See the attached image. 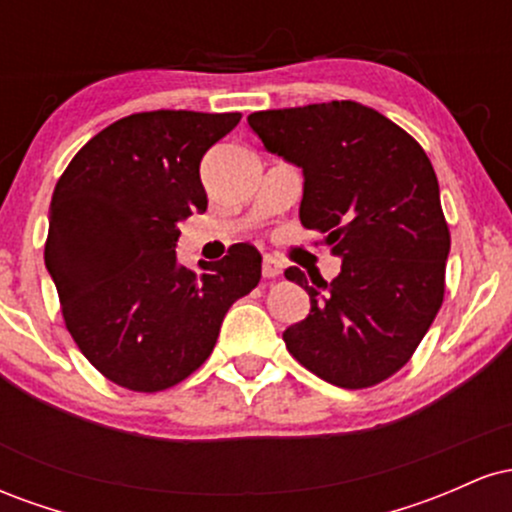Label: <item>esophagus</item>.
Listing matches in <instances>:
<instances>
[{
    "label": "esophagus",
    "instance_id": "1",
    "mask_svg": "<svg viewBox=\"0 0 512 512\" xmlns=\"http://www.w3.org/2000/svg\"><path fill=\"white\" fill-rule=\"evenodd\" d=\"M281 272H284V264H281L279 260H274V257L264 255V260H262L264 279H276V276H279Z\"/></svg>",
    "mask_w": 512,
    "mask_h": 512
}]
</instances>
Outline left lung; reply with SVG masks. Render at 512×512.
Returning a JSON list of instances; mask_svg holds the SVG:
<instances>
[{
    "label": "left lung",
    "instance_id": "left-lung-1",
    "mask_svg": "<svg viewBox=\"0 0 512 512\" xmlns=\"http://www.w3.org/2000/svg\"><path fill=\"white\" fill-rule=\"evenodd\" d=\"M264 149L303 168L301 223L325 233L342 272L310 284V315L284 332L317 378L361 390L395 375L436 320L450 231L436 170L411 134L354 101L248 117Z\"/></svg>",
    "mask_w": 512,
    "mask_h": 512
}]
</instances>
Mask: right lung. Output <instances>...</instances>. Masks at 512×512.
Here are the masks:
<instances>
[{
    "instance_id": "right-lung-1",
    "label": "right lung",
    "mask_w": 512,
    "mask_h": 512,
    "mask_svg": "<svg viewBox=\"0 0 512 512\" xmlns=\"http://www.w3.org/2000/svg\"><path fill=\"white\" fill-rule=\"evenodd\" d=\"M238 122L240 113L195 110L122 117L57 180L45 267L76 346L115 385H178L214 351L228 308L260 284L250 243L199 260V272L175 255L178 223L207 211L202 156Z\"/></svg>"
}]
</instances>
